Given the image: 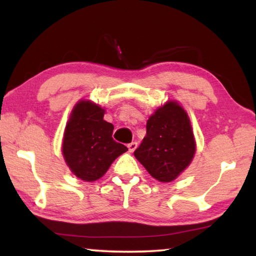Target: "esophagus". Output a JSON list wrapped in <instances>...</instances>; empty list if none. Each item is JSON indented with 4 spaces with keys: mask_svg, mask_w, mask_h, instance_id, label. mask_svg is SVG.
<instances>
[{
    "mask_svg": "<svg viewBox=\"0 0 256 256\" xmlns=\"http://www.w3.org/2000/svg\"><path fill=\"white\" fill-rule=\"evenodd\" d=\"M136 146H138V144H136V142H131V144H128V151H130V152H133V151L136 149Z\"/></svg>",
    "mask_w": 256,
    "mask_h": 256,
    "instance_id": "obj_1",
    "label": "esophagus"
}]
</instances>
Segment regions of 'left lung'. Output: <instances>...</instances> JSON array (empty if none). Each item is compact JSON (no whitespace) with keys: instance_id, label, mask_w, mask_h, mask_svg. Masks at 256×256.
<instances>
[{"instance_id":"1","label":"left lung","mask_w":256,"mask_h":256,"mask_svg":"<svg viewBox=\"0 0 256 256\" xmlns=\"http://www.w3.org/2000/svg\"><path fill=\"white\" fill-rule=\"evenodd\" d=\"M196 140L183 107L168 102L157 108L146 122V136L134 156L159 182L174 180L192 162Z\"/></svg>"}]
</instances>
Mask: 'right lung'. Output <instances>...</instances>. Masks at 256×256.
Instances as JSON below:
<instances>
[{"instance_id":"right-lung-1","label":"right lung","mask_w":256,"mask_h":256,"mask_svg":"<svg viewBox=\"0 0 256 256\" xmlns=\"http://www.w3.org/2000/svg\"><path fill=\"white\" fill-rule=\"evenodd\" d=\"M105 110L90 100H80L73 108L64 132L62 152L78 178L97 180L114 160L128 151L112 138L114 125L104 120Z\"/></svg>"}]
</instances>
